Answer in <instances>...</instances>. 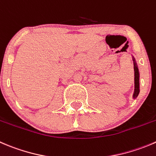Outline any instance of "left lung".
<instances>
[{
  "label": "left lung",
  "instance_id": "left-lung-1",
  "mask_svg": "<svg viewBox=\"0 0 156 156\" xmlns=\"http://www.w3.org/2000/svg\"><path fill=\"white\" fill-rule=\"evenodd\" d=\"M133 60L134 65V84H135V85H134L135 86V89H134L133 98V99H136L139 95V94H140V72H139L138 66H137V64L133 56Z\"/></svg>",
  "mask_w": 156,
  "mask_h": 156
}]
</instances>
